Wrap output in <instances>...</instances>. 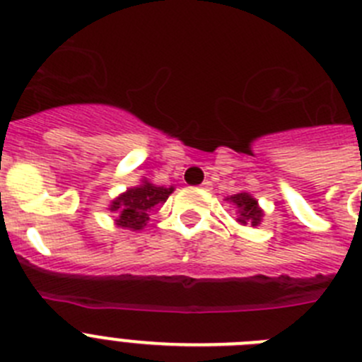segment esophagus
I'll return each instance as SVG.
<instances>
[{
    "label": "esophagus",
    "mask_w": 362,
    "mask_h": 362,
    "mask_svg": "<svg viewBox=\"0 0 362 362\" xmlns=\"http://www.w3.org/2000/svg\"><path fill=\"white\" fill-rule=\"evenodd\" d=\"M210 187H212V183H210V181H203V183L199 185L201 190H210Z\"/></svg>",
    "instance_id": "obj_1"
}]
</instances>
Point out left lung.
Instances as JSON below:
<instances>
[{
    "label": "left lung",
    "instance_id": "1",
    "mask_svg": "<svg viewBox=\"0 0 362 362\" xmlns=\"http://www.w3.org/2000/svg\"><path fill=\"white\" fill-rule=\"evenodd\" d=\"M228 203L233 204V209L238 210V223L239 225H250V226H259L261 221H263L264 212L263 209L259 206L257 199L252 196L250 192H239V194H233V196L226 197Z\"/></svg>",
    "mask_w": 362,
    "mask_h": 362
}]
</instances>
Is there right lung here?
<instances>
[{
    "instance_id": "right-lung-1",
    "label": "right lung",
    "mask_w": 362,
    "mask_h": 362,
    "mask_svg": "<svg viewBox=\"0 0 362 362\" xmlns=\"http://www.w3.org/2000/svg\"><path fill=\"white\" fill-rule=\"evenodd\" d=\"M172 192H174V187H159V185L150 183L145 177L137 187L127 188L123 194L114 197L108 204V210L116 217L114 219L116 226L137 232L145 228L150 214L166 203Z\"/></svg>"
}]
</instances>
